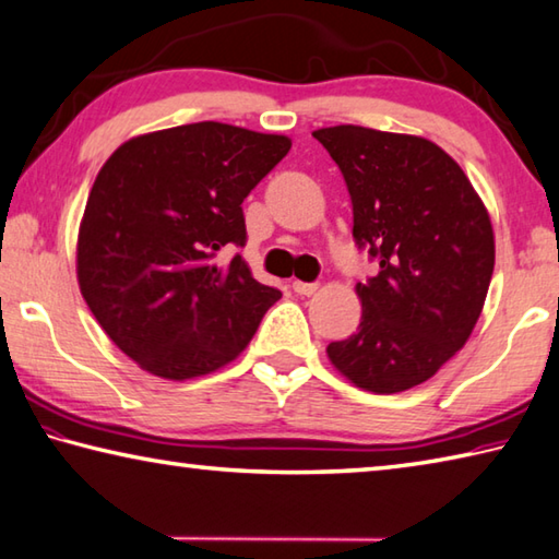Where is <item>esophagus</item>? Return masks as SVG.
<instances>
[{
    "mask_svg": "<svg viewBox=\"0 0 559 559\" xmlns=\"http://www.w3.org/2000/svg\"><path fill=\"white\" fill-rule=\"evenodd\" d=\"M293 290L298 293V296H314V293H318V283H302V281H293V286H290Z\"/></svg>",
    "mask_w": 559,
    "mask_h": 559,
    "instance_id": "1",
    "label": "esophagus"
}]
</instances>
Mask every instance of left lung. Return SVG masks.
<instances>
[{
    "label": "left lung",
    "instance_id": "8db88e82",
    "mask_svg": "<svg viewBox=\"0 0 559 559\" xmlns=\"http://www.w3.org/2000/svg\"><path fill=\"white\" fill-rule=\"evenodd\" d=\"M347 182L359 247L379 273L357 283L361 322L332 342L344 379L371 393L428 381L479 320L493 273V227L460 164L413 134L340 124L312 131Z\"/></svg>",
    "mask_w": 559,
    "mask_h": 559
}]
</instances>
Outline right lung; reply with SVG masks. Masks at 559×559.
<instances>
[{"label":"right lung","instance_id":"obj_1","mask_svg":"<svg viewBox=\"0 0 559 559\" xmlns=\"http://www.w3.org/2000/svg\"><path fill=\"white\" fill-rule=\"evenodd\" d=\"M290 151L283 134L222 121L151 131L99 168L78 231V283L99 328L168 381L217 371L247 349L281 290L225 245H247L241 202Z\"/></svg>","mask_w":559,"mask_h":559}]
</instances>
